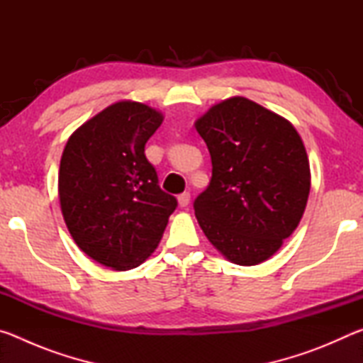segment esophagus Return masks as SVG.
<instances>
[{
  "label": "esophagus",
  "instance_id": "obj_1",
  "mask_svg": "<svg viewBox=\"0 0 363 363\" xmlns=\"http://www.w3.org/2000/svg\"><path fill=\"white\" fill-rule=\"evenodd\" d=\"M177 203H179L181 208H186L190 203V194L189 192H184L179 196H177Z\"/></svg>",
  "mask_w": 363,
  "mask_h": 363
}]
</instances>
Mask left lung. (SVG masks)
Wrapping results in <instances>:
<instances>
[{"instance_id":"obj_1","label":"left lung","mask_w":363,"mask_h":363,"mask_svg":"<svg viewBox=\"0 0 363 363\" xmlns=\"http://www.w3.org/2000/svg\"><path fill=\"white\" fill-rule=\"evenodd\" d=\"M211 155L210 186L195 216L208 240L238 266L267 261L296 230L311 190L303 139L284 116L242 96L195 121Z\"/></svg>"}]
</instances>
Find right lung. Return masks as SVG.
<instances>
[{"label": "right lung", "mask_w": 363, "mask_h": 363, "mask_svg": "<svg viewBox=\"0 0 363 363\" xmlns=\"http://www.w3.org/2000/svg\"><path fill=\"white\" fill-rule=\"evenodd\" d=\"M163 121L147 104L118 101L84 121L65 144L60 210L78 248L113 270L143 264L162 240L177 201L158 187L145 143Z\"/></svg>", "instance_id": "right-lung-1"}]
</instances>
